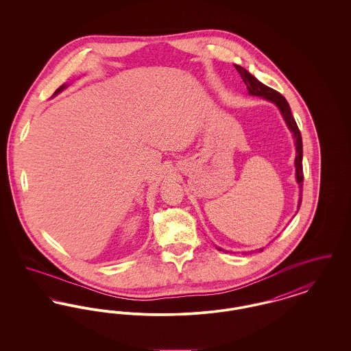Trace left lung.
I'll return each mask as SVG.
<instances>
[{
	"label": "left lung",
	"instance_id": "obj_1",
	"mask_svg": "<svg viewBox=\"0 0 351 351\" xmlns=\"http://www.w3.org/2000/svg\"><path fill=\"white\" fill-rule=\"evenodd\" d=\"M234 67L238 71V73L241 75L243 83L246 84L249 95H251V96H259V97H263L265 100L274 102L279 108V110H280V113L283 116L287 126L293 133L295 146H296V158H295L296 180H298V183L300 185V199H299L298 208L300 209L301 200H302V189L301 188H302V182H304V173H302V139H301V133L299 128H298V123H296L295 118H293L292 113H291L289 104L279 92H276L275 89L269 88V86L265 85L263 83H261L256 77H254L251 75L247 69H245V68L241 67L238 64H234ZM218 250L223 251L222 249H219V247H218ZM261 251H263V249H261Z\"/></svg>",
	"mask_w": 351,
	"mask_h": 351
}]
</instances>
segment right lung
I'll use <instances>...</instances> for the list:
<instances>
[{
	"label": "right lung",
	"instance_id": "1",
	"mask_svg": "<svg viewBox=\"0 0 351 351\" xmlns=\"http://www.w3.org/2000/svg\"><path fill=\"white\" fill-rule=\"evenodd\" d=\"M66 88H67V85H66V84H64V85H62V86H59V88H58V89H56V90H55V93H53V96H56V95H58V93H60V92H62V90H63V89H66Z\"/></svg>",
	"mask_w": 351,
	"mask_h": 351
}]
</instances>
